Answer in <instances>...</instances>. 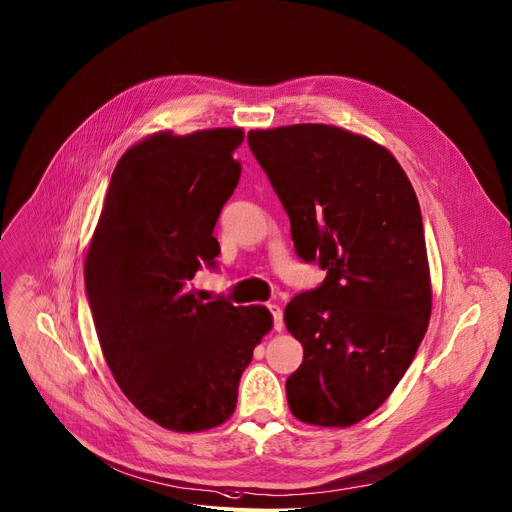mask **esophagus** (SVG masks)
Here are the masks:
<instances>
[{"label":"esophagus","instance_id":"obj_1","mask_svg":"<svg viewBox=\"0 0 512 512\" xmlns=\"http://www.w3.org/2000/svg\"><path fill=\"white\" fill-rule=\"evenodd\" d=\"M268 310H270V314H273V326H275V330H283L285 322H283V310H281V306L268 304Z\"/></svg>","mask_w":512,"mask_h":512}]
</instances>
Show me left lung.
<instances>
[{
	"label": "left lung",
	"mask_w": 512,
	"mask_h": 512,
	"mask_svg": "<svg viewBox=\"0 0 512 512\" xmlns=\"http://www.w3.org/2000/svg\"><path fill=\"white\" fill-rule=\"evenodd\" d=\"M248 144L289 215L295 254L326 270L285 308L304 347L285 382L289 409L312 426H353L393 393L428 330L417 196L386 148L335 126L252 130Z\"/></svg>",
	"instance_id": "1"
}]
</instances>
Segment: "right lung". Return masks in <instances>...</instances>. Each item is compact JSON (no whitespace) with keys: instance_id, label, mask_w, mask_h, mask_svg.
<instances>
[{"instance_id":"add662e5","label":"right lung","mask_w":512,"mask_h":512,"mask_svg":"<svg viewBox=\"0 0 512 512\" xmlns=\"http://www.w3.org/2000/svg\"><path fill=\"white\" fill-rule=\"evenodd\" d=\"M239 128L159 132L113 169L84 262L88 306L107 366L132 405L173 432L221 426L254 347L273 326L264 306L202 302L190 281L221 252L213 235L242 165Z\"/></svg>"}]
</instances>
